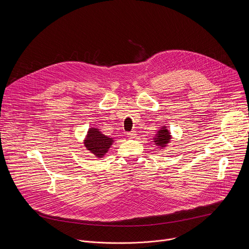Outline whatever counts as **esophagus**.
Returning a JSON list of instances; mask_svg holds the SVG:
<instances>
[{
	"mask_svg": "<svg viewBox=\"0 0 249 249\" xmlns=\"http://www.w3.org/2000/svg\"><path fill=\"white\" fill-rule=\"evenodd\" d=\"M136 136H137V134L135 131H131V132L127 133V137L130 139H134V138H136Z\"/></svg>",
	"mask_w": 249,
	"mask_h": 249,
	"instance_id": "34e87169",
	"label": "esophagus"
}]
</instances>
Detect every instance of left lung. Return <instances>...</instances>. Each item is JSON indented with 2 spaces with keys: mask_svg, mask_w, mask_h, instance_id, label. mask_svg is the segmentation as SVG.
Instances as JSON below:
<instances>
[{
  "mask_svg": "<svg viewBox=\"0 0 249 249\" xmlns=\"http://www.w3.org/2000/svg\"><path fill=\"white\" fill-rule=\"evenodd\" d=\"M170 139H171L170 133L168 132L166 127H162L160 130L158 131V134L154 138V142L157 146L162 148V147H166V145L169 143Z\"/></svg>",
  "mask_w": 249,
  "mask_h": 249,
  "instance_id": "left-lung-1",
  "label": "left lung"
}]
</instances>
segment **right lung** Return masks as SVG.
<instances>
[{"label": "right lung", "instance_id": "right-lung-1", "mask_svg": "<svg viewBox=\"0 0 249 249\" xmlns=\"http://www.w3.org/2000/svg\"><path fill=\"white\" fill-rule=\"evenodd\" d=\"M113 139L103 135L98 129L90 128L84 142L88 151L93 154L96 158H102L113 143Z\"/></svg>", "mask_w": 249, "mask_h": 249}]
</instances>
